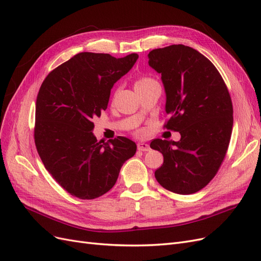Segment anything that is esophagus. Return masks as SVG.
I'll return each instance as SVG.
<instances>
[{
  "instance_id": "34e87169",
  "label": "esophagus",
  "mask_w": 261,
  "mask_h": 261,
  "mask_svg": "<svg viewBox=\"0 0 261 261\" xmlns=\"http://www.w3.org/2000/svg\"><path fill=\"white\" fill-rule=\"evenodd\" d=\"M137 148H138L139 151H149V150H150V146L146 143H138Z\"/></svg>"
}]
</instances>
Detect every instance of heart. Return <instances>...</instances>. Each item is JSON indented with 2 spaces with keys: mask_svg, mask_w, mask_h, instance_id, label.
Masks as SVG:
<instances>
[{
  "mask_svg": "<svg viewBox=\"0 0 261 261\" xmlns=\"http://www.w3.org/2000/svg\"><path fill=\"white\" fill-rule=\"evenodd\" d=\"M152 82H154V81L150 80V78H146V77H144V78H140V80H138V81L136 82V87L144 86V85L150 84V83H152Z\"/></svg>",
  "mask_w": 261,
  "mask_h": 261,
  "instance_id": "b5f03b06",
  "label": "heart"
}]
</instances>
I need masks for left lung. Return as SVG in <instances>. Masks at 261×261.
I'll use <instances>...</instances> for the list:
<instances>
[{
	"label": "left lung",
	"mask_w": 261,
	"mask_h": 261,
	"mask_svg": "<svg viewBox=\"0 0 261 261\" xmlns=\"http://www.w3.org/2000/svg\"><path fill=\"white\" fill-rule=\"evenodd\" d=\"M148 59L164 87L165 127L180 134L178 141H151L163 154L154 176L168 191L194 194L215 177L225 156L233 127L230 93L215 65L191 46L155 49Z\"/></svg>",
	"instance_id": "8db88e82"
}]
</instances>
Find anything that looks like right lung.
Listing matches in <instances>:
<instances>
[{
  "label": "right lung",
  "mask_w": 261,
  "mask_h": 261,
  "mask_svg": "<svg viewBox=\"0 0 261 261\" xmlns=\"http://www.w3.org/2000/svg\"><path fill=\"white\" fill-rule=\"evenodd\" d=\"M138 59L133 53L82 52L46 76L36 102L35 143L45 169L77 198L94 199L111 189L126 160L136 153L133 140L118 136L97 141L92 118L109 103L114 84Z\"/></svg>",
  "instance_id": "add662e5"
}]
</instances>
